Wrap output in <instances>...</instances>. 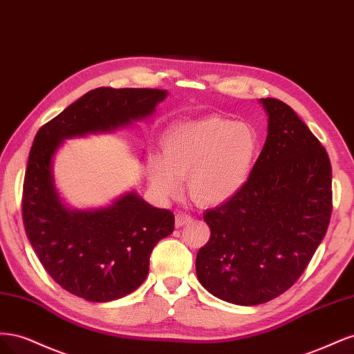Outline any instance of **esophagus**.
<instances>
[{"label":"esophagus","instance_id":"obj_1","mask_svg":"<svg viewBox=\"0 0 354 354\" xmlns=\"http://www.w3.org/2000/svg\"><path fill=\"white\" fill-rule=\"evenodd\" d=\"M194 220V217L190 216V214H186L183 211H178L176 214V227H183L185 224H189Z\"/></svg>","mask_w":354,"mask_h":354}]
</instances>
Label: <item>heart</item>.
Returning <instances> with one entry per match:
<instances>
[{"instance_id": "obj_1", "label": "heart", "mask_w": 354, "mask_h": 354, "mask_svg": "<svg viewBox=\"0 0 354 354\" xmlns=\"http://www.w3.org/2000/svg\"><path fill=\"white\" fill-rule=\"evenodd\" d=\"M259 136L243 122L207 116L176 125L162 140V156L147 160V176L160 196H173L187 177L190 198L216 207L239 194L259 153Z\"/></svg>"}]
</instances>
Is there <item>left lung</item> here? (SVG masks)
I'll return each instance as SVG.
<instances>
[{"label": "left lung", "instance_id": "8db88e82", "mask_svg": "<svg viewBox=\"0 0 354 354\" xmlns=\"http://www.w3.org/2000/svg\"><path fill=\"white\" fill-rule=\"evenodd\" d=\"M260 103L269 116L263 151L239 194L203 214L211 236L196 255L201 285L239 306L270 301L297 282L332 212L325 147L286 103Z\"/></svg>", "mask_w": 354, "mask_h": 354}]
</instances>
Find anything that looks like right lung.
Masks as SVG:
<instances>
[{
    "label": "right lung",
    "instance_id": "add662e5",
    "mask_svg": "<svg viewBox=\"0 0 354 354\" xmlns=\"http://www.w3.org/2000/svg\"><path fill=\"white\" fill-rule=\"evenodd\" d=\"M158 88L100 87L42 125L30 147L24 183L26 236L47 273L68 292L93 303L122 298L149 273L155 245L174 230V214L136 192L99 209H71L53 177V158L71 137L113 131L155 112Z\"/></svg>",
    "mask_w": 354,
    "mask_h": 354
}]
</instances>
